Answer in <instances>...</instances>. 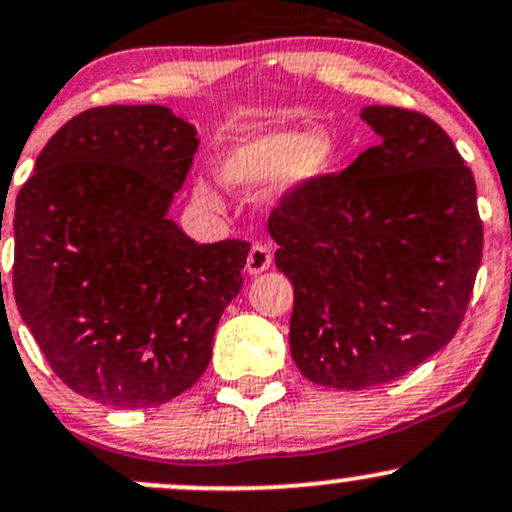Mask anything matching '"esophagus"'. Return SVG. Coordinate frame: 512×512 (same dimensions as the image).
Wrapping results in <instances>:
<instances>
[{"mask_svg": "<svg viewBox=\"0 0 512 512\" xmlns=\"http://www.w3.org/2000/svg\"><path fill=\"white\" fill-rule=\"evenodd\" d=\"M269 265H272V252H269L267 245H252L250 252H247V262H245V269L250 277H257V274L267 272Z\"/></svg>", "mask_w": 512, "mask_h": 512, "instance_id": "esophagus-1", "label": "esophagus"}]
</instances>
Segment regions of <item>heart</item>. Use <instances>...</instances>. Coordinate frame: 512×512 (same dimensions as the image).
<instances>
[{"label":"heart","instance_id":"obj_1","mask_svg":"<svg viewBox=\"0 0 512 512\" xmlns=\"http://www.w3.org/2000/svg\"><path fill=\"white\" fill-rule=\"evenodd\" d=\"M333 160V143L320 131L277 128L235 145L223 157L218 177L235 192L255 194L277 179L279 194H294L316 182ZM194 196L206 206H216L218 196L209 184L199 182Z\"/></svg>","mask_w":512,"mask_h":512}]
</instances>
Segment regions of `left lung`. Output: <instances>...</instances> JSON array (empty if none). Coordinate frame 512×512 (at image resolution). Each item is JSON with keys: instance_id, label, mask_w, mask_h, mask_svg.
<instances>
[{"instance_id": "left-lung-1", "label": "left lung", "mask_w": 512, "mask_h": 512, "mask_svg": "<svg viewBox=\"0 0 512 512\" xmlns=\"http://www.w3.org/2000/svg\"><path fill=\"white\" fill-rule=\"evenodd\" d=\"M379 136L269 216L294 286L289 345L313 384L362 391L398 379L457 333L484 250L474 174L428 116L364 106Z\"/></svg>"}]
</instances>
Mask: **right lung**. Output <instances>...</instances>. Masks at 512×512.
<instances>
[{
	"label": "right lung",
	"mask_w": 512,
	"mask_h": 512,
	"mask_svg": "<svg viewBox=\"0 0 512 512\" xmlns=\"http://www.w3.org/2000/svg\"><path fill=\"white\" fill-rule=\"evenodd\" d=\"M196 148L167 106H99L48 140L16 196V306L84 398L160 406L209 367L250 245H199L170 218Z\"/></svg>",
	"instance_id": "1"
}]
</instances>
